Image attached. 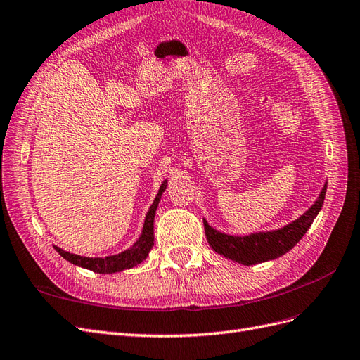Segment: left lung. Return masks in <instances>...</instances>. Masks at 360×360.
I'll use <instances>...</instances> for the list:
<instances>
[{
  "label": "left lung",
  "mask_w": 360,
  "mask_h": 360,
  "mask_svg": "<svg viewBox=\"0 0 360 360\" xmlns=\"http://www.w3.org/2000/svg\"><path fill=\"white\" fill-rule=\"evenodd\" d=\"M326 189H328V181L324 183L319 198L307 212L299 216L296 221L278 228V230L250 233L248 236H231L214 230L204 219L207 240H209V245L214 252L243 266L259 264L264 261L279 258L296 246L304 233L309 230L311 224L323 207Z\"/></svg>",
  "instance_id": "obj_1"
}]
</instances>
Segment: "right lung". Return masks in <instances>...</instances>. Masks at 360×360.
Masks as SVG:
<instances>
[{
    "mask_svg": "<svg viewBox=\"0 0 360 360\" xmlns=\"http://www.w3.org/2000/svg\"><path fill=\"white\" fill-rule=\"evenodd\" d=\"M167 184H168V180L162 181L156 198H155L153 204L150 205V209L146 214L143 233H141V236L138 237V240L129 249L123 250V252H120L117 255L105 257V258H102V257L93 258V257H82L78 254L66 252V250H63L58 246H53V248H56L57 252L64 259H68L69 263L93 270V271H96V274H117V271H123L126 269H132V267L141 264L148 257V252L155 245V214H156L159 201L162 198V193L167 189Z\"/></svg>",
    "mask_w": 360,
    "mask_h": 360,
    "instance_id": "add662e5",
    "label": "right lung"
}]
</instances>
